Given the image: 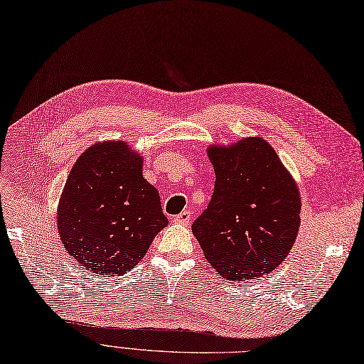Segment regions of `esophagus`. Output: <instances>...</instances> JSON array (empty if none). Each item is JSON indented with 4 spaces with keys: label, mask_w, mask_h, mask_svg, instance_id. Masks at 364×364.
<instances>
[{
    "label": "esophagus",
    "mask_w": 364,
    "mask_h": 364,
    "mask_svg": "<svg viewBox=\"0 0 364 364\" xmlns=\"http://www.w3.org/2000/svg\"><path fill=\"white\" fill-rule=\"evenodd\" d=\"M191 219H192V213L189 211V210H184V211H181L178 216H175L172 220L175 222V223H183V225H187V223H191Z\"/></svg>",
    "instance_id": "34e87169"
}]
</instances>
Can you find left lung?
<instances>
[{
	"mask_svg": "<svg viewBox=\"0 0 364 364\" xmlns=\"http://www.w3.org/2000/svg\"><path fill=\"white\" fill-rule=\"evenodd\" d=\"M214 192L192 231L207 261L226 280L272 273L297 238L300 193L272 145L247 138L208 148Z\"/></svg>",
	"mask_w": 364,
	"mask_h": 364,
	"instance_id": "1",
	"label": "left lung"
}]
</instances>
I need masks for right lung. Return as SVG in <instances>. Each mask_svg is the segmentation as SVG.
<instances>
[{
  "mask_svg": "<svg viewBox=\"0 0 364 364\" xmlns=\"http://www.w3.org/2000/svg\"><path fill=\"white\" fill-rule=\"evenodd\" d=\"M166 225L159 192L142 177V157L124 141L96 144L77 159L60 199L58 230L87 270L130 272Z\"/></svg>",
  "mask_w": 364,
  "mask_h": 364,
  "instance_id": "right-lung-1",
  "label": "right lung"
}]
</instances>
